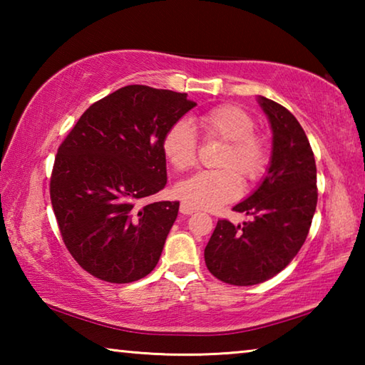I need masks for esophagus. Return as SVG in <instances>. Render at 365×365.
<instances>
[{
	"label": "esophagus",
	"mask_w": 365,
	"mask_h": 365,
	"mask_svg": "<svg viewBox=\"0 0 365 365\" xmlns=\"http://www.w3.org/2000/svg\"><path fill=\"white\" fill-rule=\"evenodd\" d=\"M195 211H196V207L187 205V202H182V205H180V212L183 215H190V214H193Z\"/></svg>",
	"instance_id": "1"
}]
</instances>
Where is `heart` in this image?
I'll list each match as a JSON object with an SVG mask.
<instances>
[{"mask_svg": "<svg viewBox=\"0 0 365 365\" xmlns=\"http://www.w3.org/2000/svg\"><path fill=\"white\" fill-rule=\"evenodd\" d=\"M197 127L207 138L225 141L217 165L222 169L202 170L178 183L177 193L187 205L215 209L237 200L242 193V178L256 182L267 170L270 150L267 141L255 133V120L242 108L222 104L197 115ZM163 153L175 170H188L197 159V140L188 122L177 120L163 138Z\"/></svg>", "mask_w": 365, "mask_h": 365, "instance_id": "heart-1", "label": "heart"}]
</instances>
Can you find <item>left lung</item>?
Returning <instances> with one entry per match:
<instances>
[{
	"label": "left lung",
	"mask_w": 365,
	"mask_h": 365,
	"mask_svg": "<svg viewBox=\"0 0 365 365\" xmlns=\"http://www.w3.org/2000/svg\"><path fill=\"white\" fill-rule=\"evenodd\" d=\"M272 128V156L264 180L233 211L251 222L222 219L205 250L215 279L237 287L257 285L279 274L298 255L317 206V169L312 148L296 117L259 96Z\"/></svg>",
	"instance_id": "8db88e82"
}]
</instances>
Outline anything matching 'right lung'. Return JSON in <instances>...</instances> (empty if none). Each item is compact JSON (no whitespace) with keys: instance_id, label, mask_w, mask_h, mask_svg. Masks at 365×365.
Returning <instances> with one entry per match:
<instances>
[{"instance_id":"add662e5","label":"right lung","mask_w":365,"mask_h":365,"mask_svg":"<svg viewBox=\"0 0 365 365\" xmlns=\"http://www.w3.org/2000/svg\"><path fill=\"white\" fill-rule=\"evenodd\" d=\"M196 106L187 93L127 85L85 110L61 143L49 195L66 248L109 283L156 267L178 201L141 205L168 183L164 133Z\"/></svg>"}]
</instances>
